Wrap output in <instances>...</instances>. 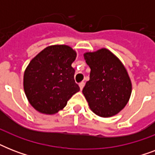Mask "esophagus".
Listing matches in <instances>:
<instances>
[{
  "label": "esophagus",
  "mask_w": 155,
  "mask_h": 155,
  "mask_svg": "<svg viewBox=\"0 0 155 155\" xmlns=\"http://www.w3.org/2000/svg\"><path fill=\"white\" fill-rule=\"evenodd\" d=\"M84 82H80V84H79V86H80V90H82L83 88H84Z\"/></svg>",
  "instance_id": "34e87169"
}]
</instances>
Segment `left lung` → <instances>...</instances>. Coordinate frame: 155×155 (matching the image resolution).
<instances>
[{
	"instance_id": "left-lung-1",
	"label": "left lung",
	"mask_w": 155,
	"mask_h": 155,
	"mask_svg": "<svg viewBox=\"0 0 155 155\" xmlns=\"http://www.w3.org/2000/svg\"><path fill=\"white\" fill-rule=\"evenodd\" d=\"M84 56L91 68L90 80L82 91L89 108L102 117L117 114L126 105L132 92L127 71L119 58L105 48Z\"/></svg>"
}]
</instances>
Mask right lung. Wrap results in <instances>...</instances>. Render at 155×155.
<instances>
[{"label":"right lung","mask_w":155,"mask_h":155,"mask_svg":"<svg viewBox=\"0 0 155 155\" xmlns=\"http://www.w3.org/2000/svg\"><path fill=\"white\" fill-rule=\"evenodd\" d=\"M76 52L66 45L50 46L38 54L25 69L23 86L30 104L40 113L54 114L62 110L80 91L71 63Z\"/></svg>","instance_id":"right-lung-1"}]
</instances>
